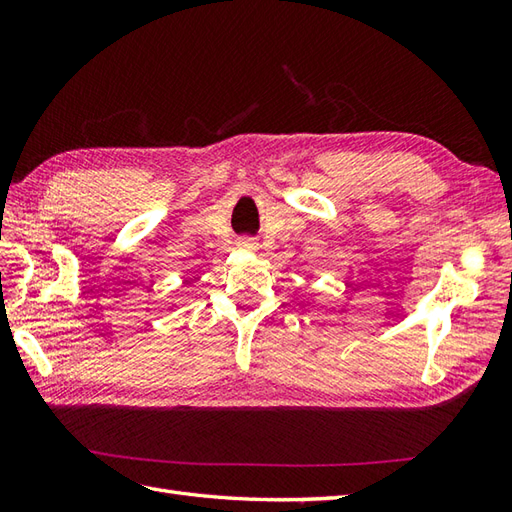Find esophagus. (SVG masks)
Wrapping results in <instances>:
<instances>
[{
	"mask_svg": "<svg viewBox=\"0 0 512 512\" xmlns=\"http://www.w3.org/2000/svg\"><path fill=\"white\" fill-rule=\"evenodd\" d=\"M237 246L242 248V250H250V253H253V250L259 248L255 237H242V239H239V242H237Z\"/></svg>",
	"mask_w": 512,
	"mask_h": 512,
	"instance_id": "34e87169",
	"label": "esophagus"
}]
</instances>
